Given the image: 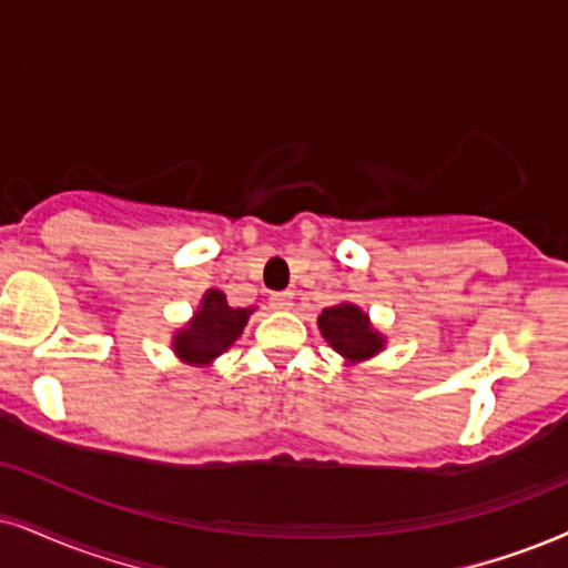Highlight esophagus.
<instances>
[{"mask_svg":"<svg viewBox=\"0 0 568 568\" xmlns=\"http://www.w3.org/2000/svg\"><path fill=\"white\" fill-rule=\"evenodd\" d=\"M270 306L277 308V312H288V308L293 306V293L291 291L270 293Z\"/></svg>","mask_w":568,"mask_h":568,"instance_id":"1","label":"esophagus"}]
</instances>
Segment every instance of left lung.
I'll return each instance as SVG.
<instances>
[{"label":"left lung","mask_w":568,"mask_h":568,"mask_svg":"<svg viewBox=\"0 0 568 568\" xmlns=\"http://www.w3.org/2000/svg\"><path fill=\"white\" fill-rule=\"evenodd\" d=\"M320 333L348 364L367 362L385 348V337L372 327L367 314L356 304H337L320 314Z\"/></svg>","instance_id":"left-lung-1"}]
</instances>
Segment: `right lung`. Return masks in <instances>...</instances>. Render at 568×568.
<instances>
[{
	"label": "right lung",
	"instance_id": "add662e5",
	"mask_svg": "<svg viewBox=\"0 0 568 568\" xmlns=\"http://www.w3.org/2000/svg\"><path fill=\"white\" fill-rule=\"evenodd\" d=\"M251 312L254 308L227 306L225 293L210 288L201 298L196 312H193V320L172 337V351L185 364L206 367L239 341Z\"/></svg>",
	"mask_w": 568,
	"mask_h": 568
}]
</instances>
